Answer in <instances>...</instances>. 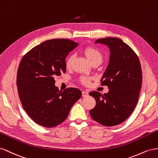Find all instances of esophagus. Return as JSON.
<instances>
[{
	"mask_svg": "<svg viewBox=\"0 0 158 158\" xmlns=\"http://www.w3.org/2000/svg\"><path fill=\"white\" fill-rule=\"evenodd\" d=\"M88 95H89V94H88L87 92L85 91H82V96H83V97H87Z\"/></svg>",
	"mask_w": 158,
	"mask_h": 158,
	"instance_id": "1",
	"label": "esophagus"
}]
</instances>
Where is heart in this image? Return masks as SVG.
Wrapping results in <instances>:
<instances>
[{"mask_svg":"<svg viewBox=\"0 0 158 158\" xmlns=\"http://www.w3.org/2000/svg\"><path fill=\"white\" fill-rule=\"evenodd\" d=\"M84 53L91 63H93L94 61H98L99 63H101L102 60V54L101 52L96 48L87 47L84 49ZM73 59H74L73 55H71L67 57V59L66 60L67 67H70L71 66ZM89 81H90V79L88 77H85L82 79V81L85 84H88L89 83Z\"/></svg>","mask_w":158,"mask_h":158,"instance_id":"1","label":"heart"}]
</instances>
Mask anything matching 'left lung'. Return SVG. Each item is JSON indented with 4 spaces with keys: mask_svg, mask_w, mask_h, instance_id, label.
Returning <instances> with one entry per match:
<instances>
[{
    "mask_svg": "<svg viewBox=\"0 0 158 158\" xmlns=\"http://www.w3.org/2000/svg\"><path fill=\"white\" fill-rule=\"evenodd\" d=\"M97 43L110 49L109 65L101 79V85L108 86L109 91L104 94L89 93L96 101L90 114L101 124L112 127L127 120L136 107L142 86V68L136 53L122 40L105 38L98 39Z\"/></svg>",
    "mask_w": 158,
    "mask_h": 158,
    "instance_id": "8db88e82",
    "label": "left lung"
}]
</instances>
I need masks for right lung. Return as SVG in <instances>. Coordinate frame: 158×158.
Here are the masks:
<instances>
[{
    "label": "right lung",
    "instance_id": "1",
    "mask_svg": "<svg viewBox=\"0 0 158 158\" xmlns=\"http://www.w3.org/2000/svg\"><path fill=\"white\" fill-rule=\"evenodd\" d=\"M77 46L68 39L49 40L22 57L17 72L18 92L24 110L38 124L52 128L61 124L81 97L77 88L60 91L54 79L65 73V57Z\"/></svg>",
    "mask_w": 158,
    "mask_h": 158
}]
</instances>
